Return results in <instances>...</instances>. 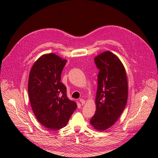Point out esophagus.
<instances>
[{
	"mask_svg": "<svg viewBox=\"0 0 158 158\" xmlns=\"http://www.w3.org/2000/svg\"><path fill=\"white\" fill-rule=\"evenodd\" d=\"M79 101H80V102L81 103V104L82 105H84V104H85V100L84 99H80V100H79Z\"/></svg>",
	"mask_w": 158,
	"mask_h": 158,
	"instance_id": "obj_1",
	"label": "esophagus"
}]
</instances>
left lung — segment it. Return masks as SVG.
<instances>
[{
	"label": "left lung",
	"mask_w": 158,
	"mask_h": 158,
	"mask_svg": "<svg viewBox=\"0 0 158 158\" xmlns=\"http://www.w3.org/2000/svg\"><path fill=\"white\" fill-rule=\"evenodd\" d=\"M99 73L96 97V110L90 120L93 127L104 131L114 125L121 115L128 97L124 66L119 57L105 51L94 58Z\"/></svg>",
	"instance_id": "obj_1"
}]
</instances>
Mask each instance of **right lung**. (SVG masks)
<instances>
[{
    "mask_svg": "<svg viewBox=\"0 0 158 158\" xmlns=\"http://www.w3.org/2000/svg\"><path fill=\"white\" fill-rule=\"evenodd\" d=\"M67 60L54 53L41 56L29 73L28 93L32 109L39 122L49 129L65 127L77 108L67 96L60 75Z\"/></svg>",
    "mask_w": 158,
    "mask_h": 158,
    "instance_id": "1",
    "label": "right lung"
}]
</instances>
